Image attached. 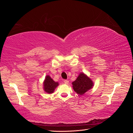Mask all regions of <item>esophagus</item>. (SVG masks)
I'll return each instance as SVG.
<instances>
[{
    "label": "esophagus",
    "instance_id": "esophagus-1",
    "mask_svg": "<svg viewBox=\"0 0 133 133\" xmlns=\"http://www.w3.org/2000/svg\"><path fill=\"white\" fill-rule=\"evenodd\" d=\"M64 83H65V84H69V82L68 81V80H64Z\"/></svg>",
    "mask_w": 133,
    "mask_h": 133
}]
</instances>
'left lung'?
I'll list each match as a JSON object with an SVG mask.
<instances>
[{"instance_id":"8db88e82","label":"left lung","mask_w":133,"mask_h":133,"mask_svg":"<svg viewBox=\"0 0 133 133\" xmlns=\"http://www.w3.org/2000/svg\"><path fill=\"white\" fill-rule=\"evenodd\" d=\"M73 89L79 95H83L94 86L91 79L84 73H80L75 81L72 83Z\"/></svg>"}]
</instances>
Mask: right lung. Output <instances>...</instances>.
<instances>
[{
  "label": "right lung",
  "instance_id": "add662e5",
  "mask_svg": "<svg viewBox=\"0 0 133 133\" xmlns=\"http://www.w3.org/2000/svg\"><path fill=\"white\" fill-rule=\"evenodd\" d=\"M58 85V82L54 81L49 75H47L43 82V90L48 94H51Z\"/></svg>",
  "mask_w": 133,
  "mask_h": 133
}]
</instances>
